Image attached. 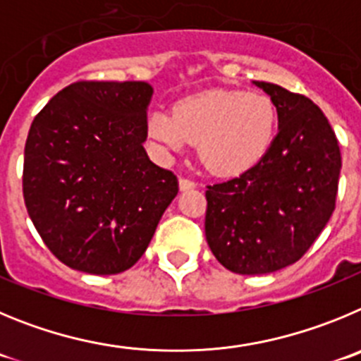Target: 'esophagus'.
Instances as JSON below:
<instances>
[{"label": "esophagus", "instance_id": "esophagus-1", "mask_svg": "<svg viewBox=\"0 0 361 361\" xmlns=\"http://www.w3.org/2000/svg\"><path fill=\"white\" fill-rule=\"evenodd\" d=\"M196 187V181L188 180V178H180V188L181 190H188V188Z\"/></svg>", "mask_w": 361, "mask_h": 361}]
</instances>
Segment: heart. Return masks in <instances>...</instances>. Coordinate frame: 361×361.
<instances>
[{
  "instance_id": "b5f03b06",
  "label": "heart",
  "mask_w": 361,
  "mask_h": 361,
  "mask_svg": "<svg viewBox=\"0 0 361 361\" xmlns=\"http://www.w3.org/2000/svg\"><path fill=\"white\" fill-rule=\"evenodd\" d=\"M277 108L257 92H207L181 100L174 113L158 109L149 135L167 151L197 144L200 158L217 176H237L266 157L277 133Z\"/></svg>"
}]
</instances>
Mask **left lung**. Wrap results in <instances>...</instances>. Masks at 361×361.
<instances>
[{
    "mask_svg": "<svg viewBox=\"0 0 361 361\" xmlns=\"http://www.w3.org/2000/svg\"><path fill=\"white\" fill-rule=\"evenodd\" d=\"M275 104L279 133L255 167L207 185L204 235L217 261L239 275L293 264L327 225L342 157L322 109L300 93L259 82Z\"/></svg>",
    "mask_w": 361,
    "mask_h": 361,
    "instance_id": "obj_1",
    "label": "left lung"
}]
</instances>
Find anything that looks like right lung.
Returning <instances> with one entry per match:
<instances>
[{"label": "right lung", "instance_id": "obj_1", "mask_svg": "<svg viewBox=\"0 0 361 361\" xmlns=\"http://www.w3.org/2000/svg\"><path fill=\"white\" fill-rule=\"evenodd\" d=\"M140 80H77L35 115L23 164L28 216L55 257L115 275L144 255L178 178L147 158Z\"/></svg>", "mask_w": 361, "mask_h": 361}]
</instances>
